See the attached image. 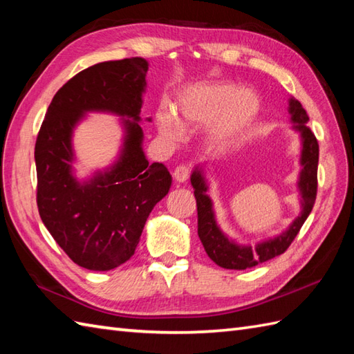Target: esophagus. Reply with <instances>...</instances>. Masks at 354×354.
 Here are the masks:
<instances>
[{
	"label": "esophagus",
	"mask_w": 354,
	"mask_h": 354,
	"mask_svg": "<svg viewBox=\"0 0 354 354\" xmlns=\"http://www.w3.org/2000/svg\"><path fill=\"white\" fill-rule=\"evenodd\" d=\"M189 175H190L189 165H184V164L178 165L175 171H173V178H175L176 183H185L187 179H189Z\"/></svg>",
	"instance_id": "1"
}]
</instances>
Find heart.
<instances>
[{
	"label": "heart",
	"instance_id": "heart-1",
	"mask_svg": "<svg viewBox=\"0 0 354 354\" xmlns=\"http://www.w3.org/2000/svg\"><path fill=\"white\" fill-rule=\"evenodd\" d=\"M261 112L257 94L239 89L230 82L190 88L178 104V118L170 112L158 114V127L165 140L178 141L184 132L209 127L208 145L225 150L245 138Z\"/></svg>",
	"mask_w": 354,
	"mask_h": 354
}]
</instances>
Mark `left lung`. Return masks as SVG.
Returning a JSON list of instances; mask_svg holds the SVG:
<instances>
[{
	"instance_id": "1",
	"label": "left lung",
	"mask_w": 354,
	"mask_h": 354,
	"mask_svg": "<svg viewBox=\"0 0 354 354\" xmlns=\"http://www.w3.org/2000/svg\"><path fill=\"white\" fill-rule=\"evenodd\" d=\"M289 114L290 122L293 123L292 129L299 133V140H301V156H299L301 170H299L298 178L301 213L295 217V221L281 234L268 240H261L255 246L242 245L228 239V236L225 234L216 222L213 202L207 193L208 183L204 175V169H202V165H198L192 173L190 181L194 189V198H196L198 207V234L208 257L221 268L243 270L283 254L293 242V239L297 237L298 231L301 230L303 223L312 212L315 199H317L319 146L313 132L306 124L309 122V115L301 106V103L293 99V97L289 99Z\"/></svg>"
}]
</instances>
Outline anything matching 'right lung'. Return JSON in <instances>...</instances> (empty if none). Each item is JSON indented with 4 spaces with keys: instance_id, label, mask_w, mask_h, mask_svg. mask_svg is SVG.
I'll list each match as a JSON object with an SVG mask.
<instances>
[{
    "instance_id": "right-lung-1",
    "label": "right lung",
    "mask_w": 354,
    "mask_h": 354,
    "mask_svg": "<svg viewBox=\"0 0 354 354\" xmlns=\"http://www.w3.org/2000/svg\"><path fill=\"white\" fill-rule=\"evenodd\" d=\"M147 70L146 59L131 57L80 71L53 97L37 133L39 216L65 254L89 270H111L129 260L150 212L170 190L167 167L149 164L142 150ZM88 111L122 116L125 137L114 165L79 182L72 132Z\"/></svg>"
}]
</instances>
